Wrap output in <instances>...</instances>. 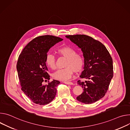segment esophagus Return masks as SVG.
Here are the masks:
<instances>
[{
  "mask_svg": "<svg viewBox=\"0 0 130 130\" xmlns=\"http://www.w3.org/2000/svg\"><path fill=\"white\" fill-rule=\"evenodd\" d=\"M63 83L67 85H73V83L72 82H67V81H63Z\"/></svg>",
  "mask_w": 130,
  "mask_h": 130,
  "instance_id": "obj_1",
  "label": "esophagus"
}]
</instances>
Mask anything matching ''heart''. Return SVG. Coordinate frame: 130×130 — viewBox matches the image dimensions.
Returning a JSON list of instances; mask_svg holds the SVG:
<instances>
[{
  "instance_id": "heart-1",
  "label": "heart",
  "mask_w": 130,
  "mask_h": 130,
  "mask_svg": "<svg viewBox=\"0 0 130 130\" xmlns=\"http://www.w3.org/2000/svg\"><path fill=\"white\" fill-rule=\"evenodd\" d=\"M57 52L60 55L66 58L64 67L66 68L59 69L53 74L55 79L61 80H68L72 77L74 72H79L84 66V59L80 55H77L76 51L68 46H64L59 48ZM45 63L48 67L52 69L56 68V60L55 56L48 53L45 57Z\"/></svg>"
}]
</instances>
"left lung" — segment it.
Masks as SVG:
<instances>
[{
	"label": "left lung",
	"mask_w": 130,
	"mask_h": 130,
	"mask_svg": "<svg viewBox=\"0 0 130 130\" xmlns=\"http://www.w3.org/2000/svg\"><path fill=\"white\" fill-rule=\"evenodd\" d=\"M66 37L82 51L84 58V71L77 84L83 92L76 99L85 104H91L102 98L106 93L113 77L111 57L106 47L100 42L84 35H69Z\"/></svg>",
	"instance_id": "left-lung-1"
}]
</instances>
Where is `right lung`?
Wrapping results in <instances>:
<instances>
[{
  "instance_id": "1",
  "label": "right lung",
  "mask_w": 130,
  "mask_h": 130,
  "mask_svg": "<svg viewBox=\"0 0 130 130\" xmlns=\"http://www.w3.org/2000/svg\"><path fill=\"white\" fill-rule=\"evenodd\" d=\"M62 40L53 36H39L29 43L19 56L17 69L22 90L34 103L45 105L55 97L59 81L53 79L46 85L42 83L50 79L45 63L47 53Z\"/></svg>"
}]
</instances>
